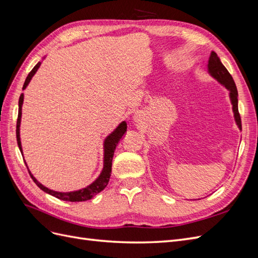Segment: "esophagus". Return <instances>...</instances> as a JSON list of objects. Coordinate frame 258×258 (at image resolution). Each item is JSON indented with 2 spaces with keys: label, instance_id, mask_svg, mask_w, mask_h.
Listing matches in <instances>:
<instances>
[{
  "label": "esophagus",
  "instance_id": "1",
  "mask_svg": "<svg viewBox=\"0 0 258 258\" xmlns=\"http://www.w3.org/2000/svg\"><path fill=\"white\" fill-rule=\"evenodd\" d=\"M134 120H135L138 124L142 123V121H143V116H142L141 114H136V115L134 116Z\"/></svg>",
  "mask_w": 258,
  "mask_h": 258
}]
</instances>
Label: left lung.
I'll return each mask as SVG.
<instances>
[{
    "label": "left lung",
    "mask_w": 258,
    "mask_h": 258,
    "mask_svg": "<svg viewBox=\"0 0 258 258\" xmlns=\"http://www.w3.org/2000/svg\"><path fill=\"white\" fill-rule=\"evenodd\" d=\"M208 71L217 82H220L222 85H224L225 87L229 90V97H230V101L232 104L233 115H235L236 122L238 124L239 129L241 130L242 129L241 117H240L239 110H238V90L236 87L235 81H233L232 76L227 71V69L223 66L220 58L217 57V54L214 51H212L210 54L209 63H208Z\"/></svg>",
    "instance_id": "8db88e82"
}]
</instances>
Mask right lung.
Masks as SVG:
<instances>
[{"label": "right lung", "mask_w": 258, "mask_h": 258, "mask_svg": "<svg viewBox=\"0 0 258 258\" xmlns=\"http://www.w3.org/2000/svg\"><path fill=\"white\" fill-rule=\"evenodd\" d=\"M41 66V62H38V63L32 69V71H31L27 79L25 84H23V87L22 89H26V87L28 86V84L30 83L31 79H32L33 75L36 73V71L38 70ZM22 103H23V93L20 95L19 98V110H18V118H17V126H16V137H17V143H18V147L19 150L22 154V147H21V142H20V121H21V107H22ZM127 131V123L126 121H122L119 123V126L117 127L112 134L108 136L105 141H104V165H103V169H102V172L99 175V177L96 179L95 182L91 183L89 186L86 187V188L80 189V190H76V191H70V192H59V191H54L51 190L47 187H45L44 185H42L40 182L37 181V179L32 175V173L30 172V176L32 177L33 182L40 187V188L47 192L51 196L56 197L60 200H64V201H71V202H79V201H86V200H89L92 197H95L97 194H99L100 191H102L108 181H110V176H111V172H112V160H113V156H114V152H115V148L118 144V142L120 141V139L122 138V136L124 135V132ZM25 160V159H23ZM27 166V165H26ZM29 170V169H28Z\"/></svg>", "instance_id": "right-lung-1"}]
</instances>
